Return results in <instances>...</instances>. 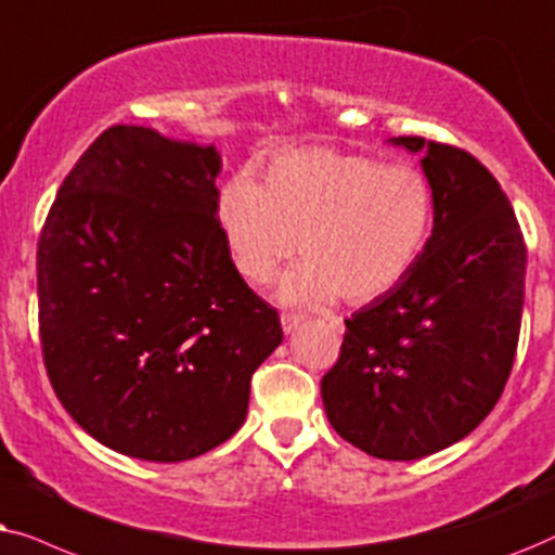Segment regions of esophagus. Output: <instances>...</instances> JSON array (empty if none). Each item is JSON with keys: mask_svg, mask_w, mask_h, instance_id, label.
Instances as JSON below:
<instances>
[{"mask_svg": "<svg viewBox=\"0 0 555 555\" xmlns=\"http://www.w3.org/2000/svg\"><path fill=\"white\" fill-rule=\"evenodd\" d=\"M279 320H282V330L286 332V335H292V332L297 330L301 322H305V317L294 314V312H282V317H279Z\"/></svg>", "mask_w": 555, "mask_h": 555, "instance_id": "1", "label": "esophagus"}]
</instances>
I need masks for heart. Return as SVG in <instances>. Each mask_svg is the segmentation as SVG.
I'll return each instance as SVG.
<instances>
[{
	"mask_svg": "<svg viewBox=\"0 0 555 555\" xmlns=\"http://www.w3.org/2000/svg\"><path fill=\"white\" fill-rule=\"evenodd\" d=\"M431 220V182L418 167L322 146L276 152L261 188L235 177L218 201L225 248L248 284L269 286L299 246L307 254L279 286L286 305L383 297L418 261Z\"/></svg>",
	"mask_w": 555,
	"mask_h": 555,
	"instance_id": "b5f03b06",
	"label": "heart"
}]
</instances>
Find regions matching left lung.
I'll list each match as a JSON object with an SVG mask.
<instances>
[{
    "label": "left lung",
    "mask_w": 555,
    "mask_h": 555,
    "mask_svg": "<svg viewBox=\"0 0 555 555\" xmlns=\"http://www.w3.org/2000/svg\"><path fill=\"white\" fill-rule=\"evenodd\" d=\"M388 142L421 154L434 228L403 282L345 320L322 403L352 447L411 462L475 431L502 396L528 254L513 205L472 154L421 137Z\"/></svg>",
    "instance_id": "1"
}]
</instances>
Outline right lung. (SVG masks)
Returning <instances> with one entry per match:
<instances>
[{
	"mask_svg": "<svg viewBox=\"0 0 555 555\" xmlns=\"http://www.w3.org/2000/svg\"><path fill=\"white\" fill-rule=\"evenodd\" d=\"M216 146L118 124L65 177L37 243L42 358L73 421L146 462L238 431L250 375L282 345L276 309L218 225Z\"/></svg>",
	"mask_w": 555,
	"mask_h": 555,
	"instance_id": "obj_1",
	"label": "right lung"
}]
</instances>
